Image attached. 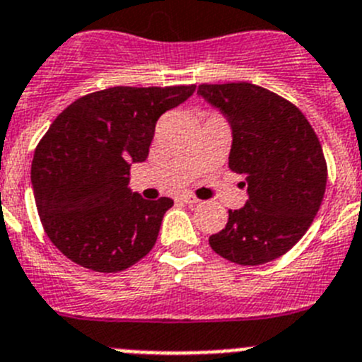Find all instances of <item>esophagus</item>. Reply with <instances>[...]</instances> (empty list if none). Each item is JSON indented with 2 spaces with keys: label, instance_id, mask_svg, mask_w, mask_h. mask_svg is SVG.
<instances>
[{
  "label": "esophagus",
  "instance_id": "esophagus-1",
  "mask_svg": "<svg viewBox=\"0 0 362 362\" xmlns=\"http://www.w3.org/2000/svg\"><path fill=\"white\" fill-rule=\"evenodd\" d=\"M179 199L183 201V203H188V204L199 203V199H197L196 196H192V194H181V196H179Z\"/></svg>",
  "mask_w": 362,
  "mask_h": 362
}]
</instances>
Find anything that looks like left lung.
Here are the masks:
<instances>
[{
	"mask_svg": "<svg viewBox=\"0 0 362 362\" xmlns=\"http://www.w3.org/2000/svg\"><path fill=\"white\" fill-rule=\"evenodd\" d=\"M197 92L228 117V166L245 175L248 194L241 210H228L210 246L243 267L270 263L305 235L319 212L328 177L321 141L296 105L263 86L203 83Z\"/></svg>",
	"mask_w": 362,
	"mask_h": 362,
	"instance_id": "left-lung-1",
	"label": "left lung"
}]
</instances>
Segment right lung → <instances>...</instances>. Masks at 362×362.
<instances>
[{
  "label": "right lung",
  "instance_id": "right-lung-1",
  "mask_svg": "<svg viewBox=\"0 0 362 362\" xmlns=\"http://www.w3.org/2000/svg\"><path fill=\"white\" fill-rule=\"evenodd\" d=\"M194 90L112 86L76 99L54 119L36 146L30 179L41 225L65 257L114 274L152 250L174 201L132 194L130 163L145 161L159 117Z\"/></svg>",
  "mask_w": 362,
  "mask_h": 362
}]
</instances>
